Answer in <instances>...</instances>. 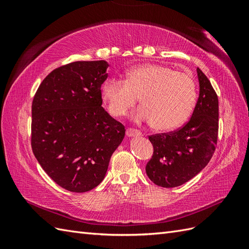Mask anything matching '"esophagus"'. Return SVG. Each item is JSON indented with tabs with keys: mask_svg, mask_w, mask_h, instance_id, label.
I'll list each match as a JSON object with an SVG mask.
<instances>
[{
	"mask_svg": "<svg viewBox=\"0 0 249 249\" xmlns=\"http://www.w3.org/2000/svg\"><path fill=\"white\" fill-rule=\"evenodd\" d=\"M125 134L127 137H137V136H141V132L135 130V129H126Z\"/></svg>",
	"mask_w": 249,
	"mask_h": 249,
	"instance_id": "esophagus-1",
	"label": "esophagus"
}]
</instances>
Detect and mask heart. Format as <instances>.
Instances as JSON below:
<instances>
[{"mask_svg": "<svg viewBox=\"0 0 249 249\" xmlns=\"http://www.w3.org/2000/svg\"><path fill=\"white\" fill-rule=\"evenodd\" d=\"M102 97L113 116H123L140 99L137 122H150L157 131L182 125L196 101V86L191 74L165 65L144 64L126 71L125 81L110 78L102 86Z\"/></svg>", "mask_w": 249, "mask_h": 249, "instance_id": "b5f03b06", "label": "heart"}]
</instances>
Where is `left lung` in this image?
Returning a JSON list of instances; mask_svg holds the SVG:
<instances>
[{
	"mask_svg": "<svg viewBox=\"0 0 249 249\" xmlns=\"http://www.w3.org/2000/svg\"><path fill=\"white\" fill-rule=\"evenodd\" d=\"M199 96L189 122L180 129L149 136L154 154L145 167L156 185L173 188L185 184L205 168L212 158L218 136V97L199 69Z\"/></svg>",
	"mask_w": 249,
	"mask_h": 249,
	"instance_id": "left-lung-1",
	"label": "left lung"
}]
</instances>
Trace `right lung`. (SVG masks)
I'll use <instances>...</instances> for the list:
<instances>
[{
	"label": "right lung",
	"mask_w": 249,
	"mask_h": 249,
	"mask_svg": "<svg viewBox=\"0 0 249 249\" xmlns=\"http://www.w3.org/2000/svg\"><path fill=\"white\" fill-rule=\"evenodd\" d=\"M108 66L105 60L60 66L34 95L33 154L47 175L71 192H87L101 184L124 137V124L102 107Z\"/></svg>",
	"instance_id": "obj_1"
}]
</instances>
